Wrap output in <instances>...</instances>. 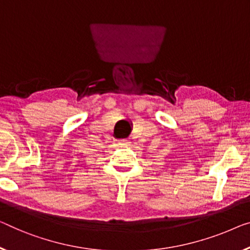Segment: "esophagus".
I'll return each instance as SVG.
<instances>
[{
    "label": "esophagus",
    "mask_w": 250,
    "mask_h": 250,
    "mask_svg": "<svg viewBox=\"0 0 250 250\" xmlns=\"http://www.w3.org/2000/svg\"><path fill=\"white\" fill-rule=\"evenodd\" d=\"M119 143H120L121 145H122V146H129V145H130V140H128V139H122V140H120V141H119Z\"/></svg>",
    "instance_id": "esophagus-1"
}]
</instances>
